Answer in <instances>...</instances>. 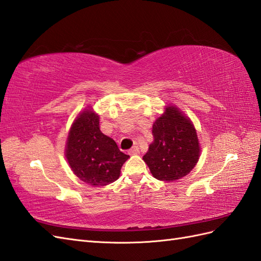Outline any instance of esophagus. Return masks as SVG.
Wrapping results in <instances>:
<instances>
[{"label": "esophagus", "mask_w": 261, "mask_h": 261, "mask_svg": "<svg viewBox=\"0 0 261 261\" xmlns=\"http://www.w3.org/2000/svg\"><path fill=\"white\" fill-rule=\"evenodd\" d=\"M128 153H129L130 155H135V154H138V153H139V148H138V146H133L132 149H130V150L128 151Z\"/></svg>", "instance_id": "esophagus-1"}]
</instances>
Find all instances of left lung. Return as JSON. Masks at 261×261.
Returning a JSON list of instances; mask_svg holds the SVG:
<instances>
[{
    "mask_svg": "<svg viewBox=\"0 0 261 261\" xmlns=\"http://www.w3.org/2000/svg\"><path fill=\"white\" fill-rule=\"evenodd\" d=\"M152 135L154 140L143 156L152 175L166 182L188 175L199 158L196 131L189 118L170 106L153 124Z\"/></svg>",
    "mask_w": 261,
    "mask_h": 261,
    "instance_id": "1",
    "label": "left lung"
}]
</instances>
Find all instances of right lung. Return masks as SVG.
<instances>
[{"instance_id":"right-lung-1","label":"right lung","mask_w":261,"mask_h":261,"mask_svg":"<svg viewBox=\"0 0 261 261\" xmlns=\"http://www.w3.org/2000/svg\"><path fill=\"white\" fill-rule=\"evenodd\" d=\"M66 158L73 173L83 182L105 186L118 179L129 155L99 129V117L86 110L73 122L67 139Z\"/></svg>"}]
</instances>
